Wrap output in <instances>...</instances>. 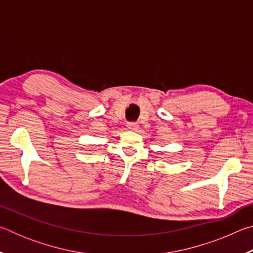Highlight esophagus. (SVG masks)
<instances>
[{
    "instance_id": "1",
    "label": "esophagus",
    "mask_w": 253,
    "mask_h": 253,
    "mask_svg": "<svg viewBox=\"0 0 253 253\" xmlns=\"http://www.w3.org/2000/svg\"><path fill=\"white\" fill-rule=\"evenodd\" d=\"M127 128L130 130H137L138 129V124L134 123V122H130V123H127Z\"/></svg>"
}]
</instances>
